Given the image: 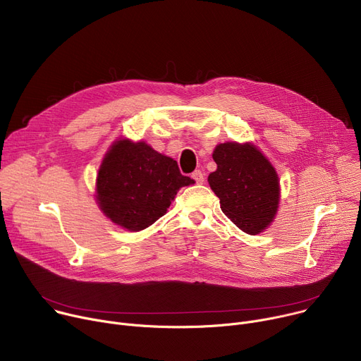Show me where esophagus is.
Instances as JSON below:
<instances>
[{
    "label": "esophagus",
    "mask_w": 361,
    "mask_h": 361,
    "mask_svg": "<svg viewBox=\"0 0 361 361\" xmlns=\"http://www.w3.org/2000/svg\"><path fill=\"white\" fill-rule=\"evenodd\" d=\"M192 180L197 183V184H203L204 183V174L200 171V170H195L192 174H191Z\"/></svg>",
    "instance_id": "34e87169"
}]
</instances>
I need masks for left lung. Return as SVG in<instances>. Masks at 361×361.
<instances>
[{
  "label": "left lung",
  "instance_id": "1",
  "mask_svg": "<svg viewBox=\"0 0 361 361\" xmlns=\"http://www.w3.org/2000/svg\"><path fill=\"white\" fill-rule=\"evenodd\" d=\"M217 170L207 181L220 199L221 212L240 231L257 235L274 221L279 200V177L271 161L252 142L216 145Z\"/></svg>",
  "mask_w": 361,
  "mask_h": 361
}]
</instances>
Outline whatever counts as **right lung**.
<instances>
[{"instance_id": "obj_1", "label": "right lung", "mask_w": 361, "mask_h": 361, "mask_svg": "<svg viewBox=\"0 0 361 361\" xmlns=\"http://www.w3.org/2000/svg\"><path fill=\"white\" fill-rule=\"evenodd\" d=\"M192 183L173 158L144 141L121 138L97 171L96 203L112 223L140 232L166 214L177 191Z\"/></svg>"}]
</instances>
